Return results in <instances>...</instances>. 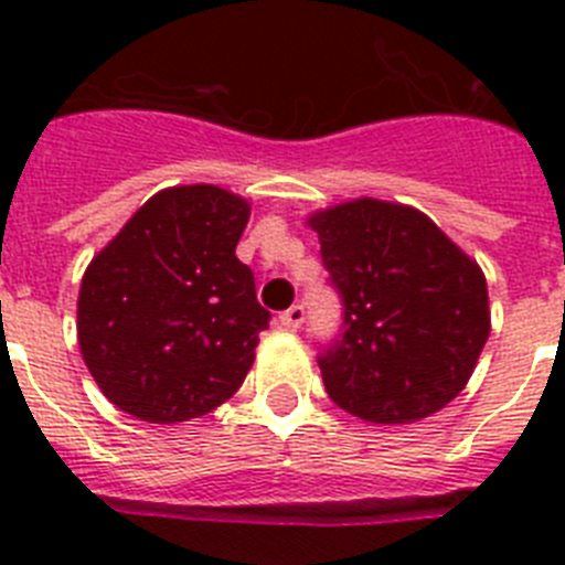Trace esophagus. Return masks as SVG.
Returning <instances> with one entry per match:
<instances>
[{"mask_svg": "<svg viewBox=\"0 0 565 565\" xmlns=\"http://www.w3.org/2000/svg\"><path fill=\"white\" fill-rule=\"evenodd\" d=\"M302 319H306V308L291 306L288 311L279 313V326L286 328V331H297V328L302 326Z\"/></svg>", "mask_w": 565, "mask_h": 565, "instance_id": "34e87169", "label": "esophagus"}]
</instances>
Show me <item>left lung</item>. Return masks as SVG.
Masks as SVG:
<instances>
[{
	"instance_id": "1",
	"label": "left lung",
	"mask_w": 565,
	"mask_h": 565,
	"mask_svg": "<svg viewBox=\"0 0 565 565\" xmlns=\"http://www.w3.org/2000/svg\"><path fill=\"white\" fill-rule=\"evenodd\" d=\"M342 297V337L319 356L333 402L413 424L467 387L489 337L487 277L424 212L356 198L308 217Z\"/></svg>"
}]
</instances>
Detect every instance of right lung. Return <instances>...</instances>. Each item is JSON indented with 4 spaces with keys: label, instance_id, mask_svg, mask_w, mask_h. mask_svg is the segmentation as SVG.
<instances>
[{
    "label": "right lung",
    "instance_id": "obj_1",
    "mask_svg": "<svg viewBox=\"0 0 565 565\" xmlns=\"http://www.w3.org/2000/svg\"><path fill=\"white\" fill-rule=\"evenodd\" d=\"M248 214L246 198L212 183L163 189L93 257L78 348L115 407L174 424L237 393L271 319L234 254Z\"/></svg>",
    "mask_w": 565,
    "mask_h": 565
}]
</instances>
